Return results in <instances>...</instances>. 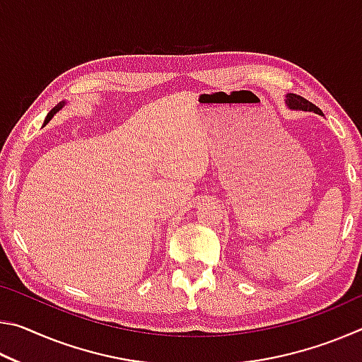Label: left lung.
Wrapping results in <instances>:
<instances>
[{"label":"left lung","instance_id":"1","mask_svg":"<svg viewBox=\"0 0 362 362\" xmlns=\"http://www.w3.org/2000/svg\"><path fill=\"white\" fill-rule=\"evenodd\" d=\"M287 105L293 110H305V112H315L317 115H322L320 108L297 94H287Z\"/></svg>","mask_w":362,"mask_h":362}]
</instances>
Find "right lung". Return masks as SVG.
<instances>
[{"label": "right lung", "mask_w": 362, "mask_h": 362, "mask_svg": "<svg viewBox=\"0 0 362 362\" xmlns=\"http://www.w3.org/2000/svg\"><path fill=\"white\" fill-rule=\"evenodd\" d=\"M62 107H64V102H60L57 107H54V108L51 110V112H49V113H47V116H46V119H45V126L47 124V122H49V121H51V118H52V116H54V115H56V113L59 112V110H60V108H62Z\"/></svg>", "instance_id": "obj_1"}]
</instances>
